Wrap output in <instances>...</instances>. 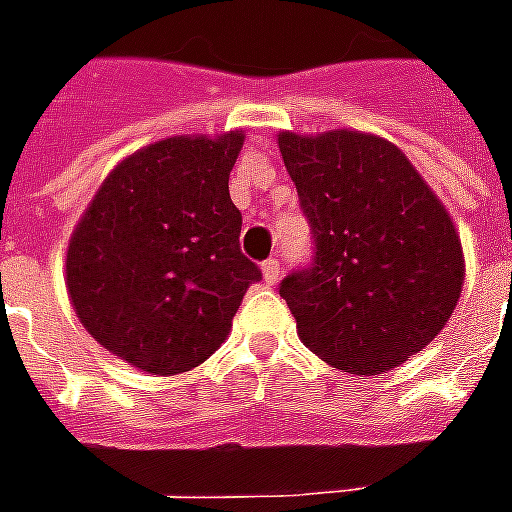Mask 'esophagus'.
Returning <instances> with one entry per match:
<instances>
[{"label":"esophagus","instance_id":"obj_1","mask_svg":"<svg viewBox=\"0 0 512 512\" xmlns=\"http://www.w3.org/2000/svg\"><path fill=\"white\" fill-rule=\"evenodd\" d=\"M263 279H266V285H277L279 279V260L277 257H268L266 263H263Z\"/></svg>","mask_w":512,"mask_h":512}]
</instances>
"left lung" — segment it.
Listing matches in <instances>:
<instances>
[{
	"label": "left lung",
	"instance_id": "1",
	"mask_svg": "<svg viewBox=\"0 0 512 512\" xmlns=\"http://www.w3.org/2000/svg\"><path fill=\"white\" fill-rule=\"evenodd\" d=\"M277 142L315 238L312 266L279 285L301 343L354 376L403 365L461 299V235L444 202L376 134L282 131Z\"/></svg>",
	"mask_w": 512,
	"mask_h": 512
}]
</instances>
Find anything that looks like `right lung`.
I'll return each instance as SVG.
<instances>
[{
	"label": "right lung",
	"instance_id": "add662e5",
	"mask_svg": "<svg viewBox=\"0 0 512 512\" xmlns=\"http://www.w3.org/2000/svg\"><path fill=\"white\" fill-rule=\"evenodd\" d=\"M244 131L167 136L117 164L76 224L65 288L98 345L150 376L202 365L260 268L241 255L230 169Z\"/></svg>",
	"mask_w": 512,
	"mask_h": 512
}]
</instances>
